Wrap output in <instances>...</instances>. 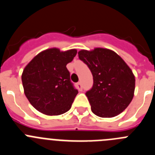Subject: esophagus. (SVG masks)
I'll use <instances>...</instances> for the list:
<instances>
[{
  "label": "esophagus",
  "instance_id": "34e87169",
  "mask_svg": "<svg viewBox=\"0 0 155 155\" xmlns=\"http://www.w3.org/2000/svg\"><path fill=\"white\" fill-rule=\"evenodd\" d=\"M77 87H78V88L79 91H82V84L81 82L77 83Z\"/></svg>",
  "mask_w": 155,
  "mask_h": 155
}]
</instances>
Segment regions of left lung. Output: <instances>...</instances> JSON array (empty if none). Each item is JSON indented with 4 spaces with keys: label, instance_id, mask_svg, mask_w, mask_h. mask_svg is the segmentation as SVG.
I'll use <instances>...</instances> for the list:
<instances>
[{
    "label": "left lung",
    "instance_id": "1",
    "mask_svg": "<svg viewBox=\"0 0 155 155\" xmlns=\"http://www.w3.org/2000/svg\"><path fill=\"white\" fill-rule=\"evenodd\" d=\"M78 57L93 76L92 87L85 93L92 113L110 118L125 110L134 97L135 78L124 60L103 48L81 50Z\"/></svg>",
    "mask_w": 155,
    "mask_h": 155
}]
</instances>
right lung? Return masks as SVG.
<instances>
[{
  "mask_svg": "<svg viewBox=\"0 0 155 155\" xmlns=\"http://www.w3.org/2000/svg\"><path fill=\"white\" fill-rule=\"evenodd\" d=\"M76 54V50L49 49L35 56L25 68L21 75L25 94L39 112L57 116L71 109L78 91L66 66Z\"/></svg>",
  "mask_w": 155,
  "mask_h": 155,
  "instance_id": "add662e5",
  "label": "right lung"
}]
</instances>
